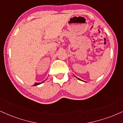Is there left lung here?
Here are the masks:
<instances>
[{
  "label": "left lung",
  "mask_w": 123,
  "mask_h": 123,
  "mask_svg": "<svg viewBox=\"0 0 123 123\" xmlns=\"http://www.w3.org/2000/svg\"><path fill=\"white\" fill-rule=\"evenodd\" d=\"M78 79H79V80H81V79H79V78H78Z\"/></svg>",
  "instance_id": "1"
}]
</instances>
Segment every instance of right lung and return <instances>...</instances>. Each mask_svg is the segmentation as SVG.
I'll list each match as a JSON object with an SVG mask.
<instances>
[{
  "mask_svg": "<svg viewBox=\"0 0 123 123\" xmlns=\"http://www.w3.org/2000/svg\"><path fill=\"white\" fill-rule=\"evenodd\" d=\"M44 81H42V82H41V83H35V84H34V85H33V86H37V85H39V84H42V83H43V82H44Z\"/></svg>",
  "mask_w": 123,
  "mask_h": 123,
  "instance_id": "right-lung-1",
  "label": "right lung"
}]
</instances>
